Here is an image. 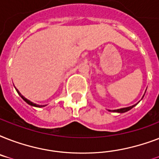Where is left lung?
I'll return each mask as SVG.
<instances>
[{
	"instance_id": "8db88e82",
	"label": "left lung",
	"mask_w": 159,
	"mask_h": 159,
	"mask_svg": "<svg viewBox=\"0 0 159 159\" xmlns=\"http://www.w3.org/2000/svg\"><path fill=\"white\" fill-rule=\"evenodd\" d=\"M143 96H144V95H143ZM143 97H142V98H143ZM138 103H139V102H138ZM138 103H137V104H138ZM137 104L133 105V106H129V107H125V108L117 109V110H113V111L108 110V111H114V112H117V113H125V112H126V111H129V110H131V109L133 108L134 106H135Z\"/></svg>"
}]
</instances>
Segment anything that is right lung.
I'll list each match as a JSON object with an SVG mask.
<instances>
[{
  "instance_id": "add662e5",
  "label": "right lung",
  "mask_w": 159,
  "mask_h": 159,
  "mask_svg": "<svg viewBox=\"0 0 159 159\" xmlns=\"http://www.w3.org/2000/svg\"><path fill=\"white\" fill-rule=\"evenodd\" d=\"M15 88H16V87H15ZM16 92H18V94L20 95V97L21 98H22V99H23L24 101H25V102H26V103H27V104L30 105V106H34V107H43V106H46V105H37V104H35V103H34V102H30V100H28V99H27V98H25V97H24V96H22V95H21L20 92H19V91H18V89H16Z\"/></svg>"
}]
</instances>
